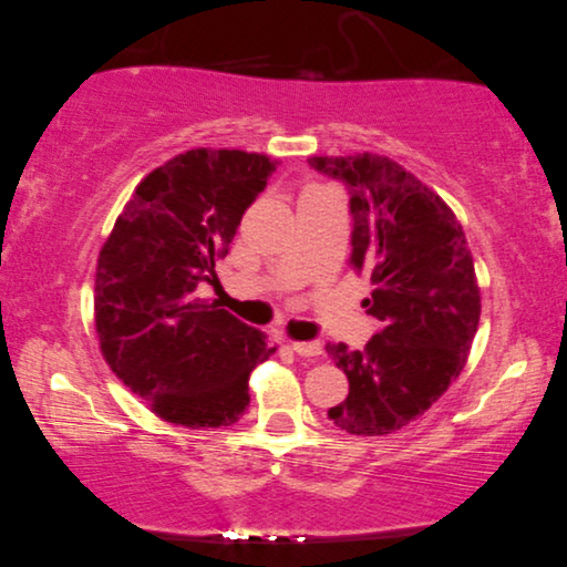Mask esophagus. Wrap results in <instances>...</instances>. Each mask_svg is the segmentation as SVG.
I'll use <instances>...</instances> for the list:
<instances>
[{
	"label": "esophagus",
	"instance_id": "obj_1",
	"mask_svg": "<svg viewBox=\"0 0 567 567\" xmlns=\"http://www.w3.org/2000/svg\"><path fill=\"white\" fill-rule=\"evenodd\" d=\"M289 347H292V352H297L299 357H318L323 352L321 342H292Z\"/></svg>",
	"mask_w": 567,
	"mask_h": 567
}]
</instances>
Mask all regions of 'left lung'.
Here are the masks:
<instances>
[{"instance_id":"obj_1","label":"left lung","mask_w":567,"mask_h":567,"mask_svg":"<svg viewBox=\"0 0 567 567\" xmlns=\"http://www.w3.org/2000/svg\"><path fill=\"white\" fill-rule=\"evenodd\" d=\"M309 165L350 186V266L369 275L371 297L361 307L381 321L364 350L326 344L350 381V395L328 416L354 435L393 433L467 364L482 316L472 251L453 208L395 159L313 155Z\"/></svg>"}]
</instances>
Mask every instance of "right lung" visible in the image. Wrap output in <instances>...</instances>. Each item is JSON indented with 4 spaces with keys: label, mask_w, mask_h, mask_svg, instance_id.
<instances>
[{
    "label": "right lung",
    "mask_w": 567,
    "mask_h": 567,
    "mask_svg": "<svg viewBox=\"0 0 567 567\" xmlns=\"http://www.w3.org/2000/svg\"><path fill=\"white\" fill-rule=\"evenodd\" d=\"M264 153L194 148L145 174L95 268V332L107 367L148 410L186 429L239 422L249 375L275 354L264 332L215 301V282L241 215L264 192Z\"/></svg>",
    "instance_id": "add662e5"
}]
</instances>
